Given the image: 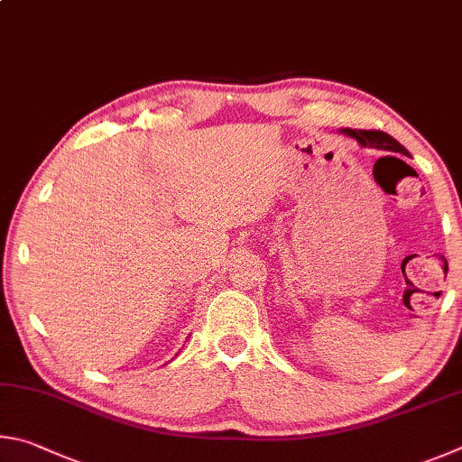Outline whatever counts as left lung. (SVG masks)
<instances>
[{"label":"left lung","instance_id":"8db88e82","mask_svg":"<svg viewBox=\"0 0 462 462\" xmlns=\"http://www.w3.org/2000/svg\"><path fill=\"white\" fill-rule=\"evenodd\" d=\"M341 134H345L346 137H353V140H357V143L361 148H377V150H387V152H400L403 156H408V150L403 148V145L393 140L392 135H387L385 132H365V129H351V127H345L341 129Z\"/></svg>","mask_w":462,"mask_h":462}]
</instances>
